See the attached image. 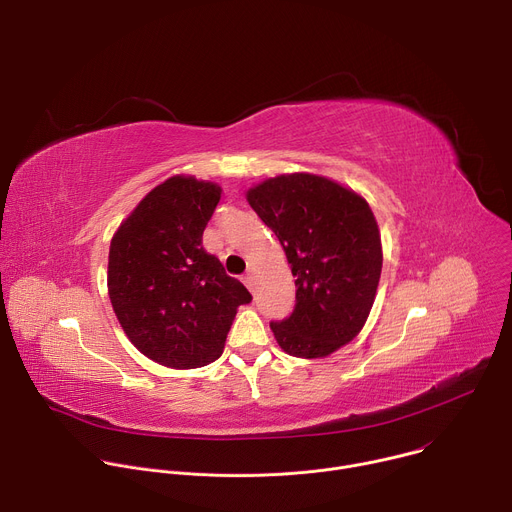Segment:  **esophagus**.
Returning <instances> with one entry per match:
<instances>
[{"instance_id": "1", "label": "esophagus", "mask_w": 512, "mask_h": 512, "mask_svg": "<svg viewBox=\"0 0 512 512\" xmlns=\"http://www.w3.org/2000/svg\"><path fill=\"white\" fill-rule=\"evenodd\" d=\"M243 283L251 289V291H255V277H253V273L249 271V273H245V277H243Z\"/></svg>"}]
</instances>
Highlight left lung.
<instances>
[{
  "instance_id": "left-lung-1",
  "label": "left lung",
  "mask_w": 512,
  "mask_h": 512,
  "mask_svg": "<svg viewBox=\"0 0 512 512\" xmlns=\"http://www.w3.org/2000/svg\"><path fill=\"white\" fill-rule=\"evenodd\" d=\"M247 200L296 277L294 312L269 324L277 344L300 358L332 354L360 332L377 296L383 251L371 206L314 174L269 178Z\"/></svg>"
}]
</instances>
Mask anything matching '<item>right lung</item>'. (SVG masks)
<instances>
[{
    "instance_id": "1",
    "label": "right lung",
    "mask_w": 512,
    "mask_h": 512,
    "mask_svg": "<svg viewBox=\"0 0 512 512\" xmlns=\"http://www.w3.org/2000/svg\"><path fill=\"white\" fill-rule=\"evenodd\" d=\"M221 186L174 176L156 186L111 239L107 285L115 316L139 352L170 369L223 354L247 287L202 247Z\"/></svg>"
}]
</instances>
